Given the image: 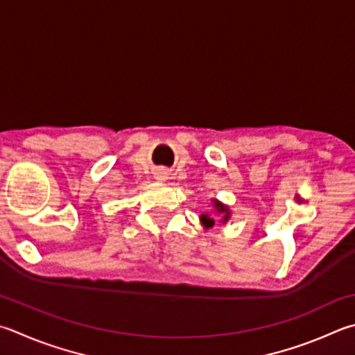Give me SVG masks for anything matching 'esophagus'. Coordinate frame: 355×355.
<instances>
[{
  "label": "esophagus",
  "mask_w": 355,
  "mask_h": 355,
  "mask_svg": "<svg viewBox=\"0 0 355 355\" xmlns=\"http://www.w3.org/2000/svg\"><path fill=\"white\" fill-rule=\"evenodd\" d=\"M155 178L158 180V182H166V180H167V173H166L164 171H158Z\"/></svg>",
  "instance_id": "obj_1"
}]
</instances>
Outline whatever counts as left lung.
<instances>
[{
    "label": "left lung",
    "instance_id": "1",
    "mask_svg": "<svg viewBox=\"0 0 355 355\" xmlns=\"http://www.w3.org/2000/svg\"><path fill=\"white\" fill-rule=\"evenodd\" d=\"M211 206H212V208H214V216L209 214V212H203V214L198 217L200 218V223H202V227L206 228V230L214 227L216 222H217V218H218V222L223 223V225L227 223L230 218H231L230 206L222 203L220 200L211 198Z\"/></svg>",
    "mask_w": 355,
    "mask_h": 355
}]
</instances>
